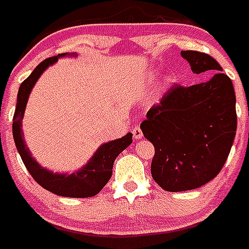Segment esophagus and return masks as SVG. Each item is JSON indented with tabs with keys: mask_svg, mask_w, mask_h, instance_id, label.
Returning a JSON list of instances; mask_svg holds the SVG:
<instances>
[{
	"mask_svg": "<svg viewBox=\"0 0 249 249\" xmlns=\"http://www.w3.org/2000/svg\"><path fill=\"white\" fill-rule=\"evenodd\" d=\"M132 136H134L135 140H139V139L142 137V131H141L140 126H135L132 128Z\"/></svg>",
	"mask_w": 249,
	"mask_h": 249,
	"instance_id": "esophagus-1",
	"label": "esophagus"
}]
</instances>
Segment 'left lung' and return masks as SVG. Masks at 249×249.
Here are the masks:
<instances>
[{"instance_id": "obj_1", "label": "left lung", "mask_w": 249, "mask_h": 249, "mask_svg": "<svg viewBox=\"0 0 249 249\" xmlns=\"http://www.w3.org/2000/svg\"><path fill=\"white\" fill-rule=\"evenodd\" d=\"M193 73L214 71L193 86L174 85L141 123L154 145L152 176L167 192L200 188L222 170L236 132L235 92L231 79L208 53L181 51Z\"/></svg>"}]
</instances>
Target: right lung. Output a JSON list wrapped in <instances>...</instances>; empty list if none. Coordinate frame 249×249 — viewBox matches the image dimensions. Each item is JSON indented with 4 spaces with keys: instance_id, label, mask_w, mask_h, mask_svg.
I'll return each instance as SVG.
<instances>
[{
    "instance_id": "1",
    "label": "right lung",
    "mask_w": 249,
    "mask_h": 249,
    "mask_svg": "<svg viewBox=\"0 0 249 249\" xmlns=\"http://www.w3.org/2000/svg\"><path fill=\"white\" fill-rule=\"evenodd\" d=\"M60 56H64V55L61 53L57 56L49 57V59H45L42 63H39L35 71H32L31 75L27 79H24L19 87L17 108H15L13 118L14 141H15L24 166L27 167L32 178L43 189L56 196H68V198H90V196H96L107 185L109 178H112L113 163L115 158L119 156V153H122L132 142V134L128 132L126 136L101 145L90 159V162L75 174H53L51 171H47L36 162L24 142L23 132H21V119H23L28 97L35 83L37 82V79L42 74L43 71L49 65L56 63Z\"/></svg>"
}]
</instances>
